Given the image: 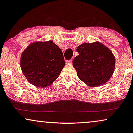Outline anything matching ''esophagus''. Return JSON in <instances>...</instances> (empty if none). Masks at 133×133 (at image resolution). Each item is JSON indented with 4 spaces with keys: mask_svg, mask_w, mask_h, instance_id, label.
<instances>
[{
    "mask_svg": "<svg viewBox=\"0 0 133 133\" xmlns=\"http://www.w3.org/2000/svg\"><path fill=\"white\" fill-rule=\"evenodd\" d=\"M66 63L67 64H71L72 63V61L71 60H68V61H66Z\"/></svg>",
    "mask_w": 133,
    "mask_h": 133,
    "instance_id": "34e87169",
    "label": "esophagus"
}]
</instances>
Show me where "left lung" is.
<instances>
[{"label": "left lung", "mask_w": 133, "mask_h": 133, "mask_svg": "<svg viewBox=\"0 0 133 133\" xmlns=\"http://www.w3.org/2000/svg\"><path fill=\"white\" fill-rule=\"evenodd\" d=\"M77 51L79 55L72 63L82 82L96 87L110 78L115 69V58L107 46L99 42L83 43L77 47Z\"/></svg>", "instance_id": "1"}]
</instances>
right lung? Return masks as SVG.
<instances>
[{
  "instance_id": "right-lung-1",
  "label": "right lung",
  "mask_w": 133,
  "mask_h": 133,
  "mask_svg": "<svg viewBox=\"0 0 133 133\" xmlns=\"http://www.w3.org/2000/svg\"><path fill=\"white\" fill-rule=\"evenodd\" d=\"M20 65L30 83L45 88L59 77L65 61L59 47L50 40L30 44L22 53Z\"/></svg>"
}]
</instances>
